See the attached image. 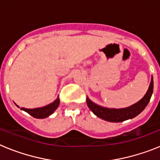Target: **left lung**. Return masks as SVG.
<instances>
[{"label": "left lung", "mask_w": 160, "mask_h": 160, "mask_svg": "<svg viewBox=\"0 0 160 160\" xmlns=\"http://www.w3.org/2000/svg\"><path fill=\"white\" fill-rule=\"evenodd\" d=\"M153 78H152L149 89H148L146 94L144 95V97L140 101H138L137 103L129 107H127V108H104V107L96 105L95 103L90 101L88 98H87V106H88L90 111H92L96 116L102 118V119L112 122H122V121H125V120L135 118V116H137L138 114H140L143 111L148 104V102H150V99H151V97H152V93H153Z\"/></svg>", "instance_id": "1"}]
</instances>
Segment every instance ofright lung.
I'll return each mask as SVG.
<instances>
[{"label": "right lung", "instance_id": "right-lung-1", "mask_svg": "<svg viewBox=\"0 0 160 160\" xmlns=\"http://www.w3.org/2000/svg\"><path fill=\"white\" fill-rule=\"evenodd\" d=\"M60 102V100L58 98V99L55 100L53 103L49 104V105L46 106L44 107H41V108H35V109H25L22 107V110L25 111V112H27L31 116L34 117L36 118H44L53 114V111L58 108Z\"/></svg>", "mask_w": 160, "mask_h": 160}]
</instances>
